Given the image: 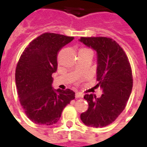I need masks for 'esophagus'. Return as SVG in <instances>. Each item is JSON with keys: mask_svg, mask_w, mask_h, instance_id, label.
<instances>
[{"mask_svg": "<svg viewBox=\"0 0 147 147\" xmlns=\"http://www.w3.org/2000/svg\"><path fill=\"white\" fill-rule=\"evenodd\" d=\"M83 94H81V93H76V98H83Z\"/></svg>", "mask_w": 147, "mask_h": 147, "instance_id": "obj_1", "label": "esophagus"}]
</instances>
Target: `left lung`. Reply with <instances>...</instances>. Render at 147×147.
Returning <instances> with one entry per match:
<instances>
[{"instance_id":"obj_1","label":"left lung","mask_w":147,"mask_h":147,"mask_svg":"<svg viewBox=\"0 0 147 147\" xmlns=\"http://www.w3.org/2000/svg\"><path fill=\"white\" fill-rule=\"evenodd\" d=\"M80 42L97 53L98 87L102 96H84L88 109L80 115L86 126L103 127L119 117L127 105L133 86L132 73L128 58L114 40L105 37L80 38Z\"/></svg>"}]
</instances>
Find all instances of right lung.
<instances>
[{
	"mask_svg": "<svg viewBox=\"0 0 147 147\" xmlns=\"http://www.w3.org/2000/svg\"><path fill=\"white\" fill-rule=\"evenodd\" d=\"M73 39L58 34H42L27 45L19 60L16 85L20 102L27 117L37 124L57 123L64 107L75 98L73 90L52 86L58 53Z\"/></svg>",
	"mask_w": 147,
	"mask_h": 147,
	"instance_id": "1",
	"label": "right lung"
}]
</instances>
